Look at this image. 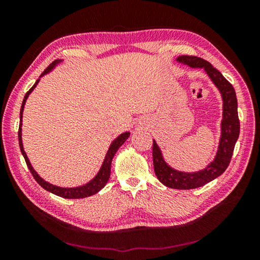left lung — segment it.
Segmentation results:
<instances>
[{"label":"left lung","instance_id":"1","mask_svg":"<svg viewBox=\"0 0 260 260\" xmlns=\"http://www.w3.org/2000/svg\"><path fill=\"white\" fill-rule=\"evenodd\" d=\"M177 61L192 69H203L211 81L218 88L222 99V120L220 124V135L217 155L214 159L199 172H181L171 167L165 161L160 148L156 141L152 144L153 169L159 181L173 189H193L204 186L225 172L230 165L233 151L240 135V120L237 114V99L235 89L226 78L214 69L209 61L195 56H179Z\"/></svg>","mask_w":260,"mask_h":260}]
</instances>
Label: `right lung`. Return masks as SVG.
Wrapping results in <instances>:
<instances>
[{
    "instance_id": "obj_1",
    "label": "right lung",
    "mask_w": 260,
    "mask_h": 260,
    "mask_svg": "<svg viewBox=\"0 0 260 260\" xmlns=\"http://www.w3.org/2000/svg\"><path fill=\"white\" fill-rule=\"evenodd\" d=\"M60 61H63V59H56V60L52 61L49 67H48L45 70V71L42 72L40 78L45 76V74L49 73L51 70H54L56 68V65H58ZM39 81H40V79H38V80L35 81V83L33 85V87L30 88L27 93H26L25 98L23 100V104H21V108H20V121H19V131H18V140H19L20 151H21V153H23V156L25 158L26 164H27V167L29 169L30 173H32L34 179L37 180V182L40 184L42 188H45L46 190L55 193V195H57V196L63 197V199H85V197L95 195L96 192H99L101 189H102L105 186V184H107L108 180L110 178V173H111V162H112L114 153H116L118 149H119L122 146V144H124L125 141L129 138L131 133H129V132H125V133L120 134L117 139H114L112 141V143L110 144V147H109V150L107 152V155H105L103 164H102V166H101L99 173L95 175L94 179H91L89 182L83 184V186H79V187H74V188H63V187L54 186V184L45 181V180H43L40 177V175L37 173V171L33 169V166L30 165L28 157H27V155H26V152L24 150L23 141H21V124H23V111H24L26 100H27V98L29 96V94L32 93L34 88L37 87Z\"/></svg>"
}]
</instances>
